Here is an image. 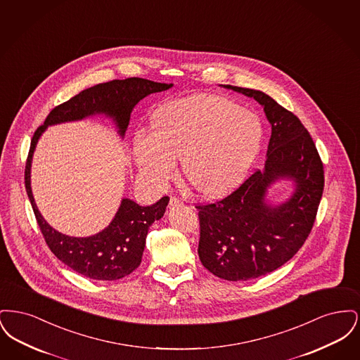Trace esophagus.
<instances>
[{
	"instance_id": "34e87169",
	"label": "esophagus",
	"mask_w": 360,
	"mask_h": 360,
	"mask_svg": "<svg viewBox=\"0 0 360 360\" xmlns=\"http://www.w3.org/2000/svg\"><path fill=\"white\" fill-rule=\"evenodd\" d=\"M182 205V201L178 200L176 197H172L170 198V207H176V206Z\"/></svg>"
}]
</instances>
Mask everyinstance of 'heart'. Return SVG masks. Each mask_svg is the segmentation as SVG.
<instances>
[{
    "instance_id": "heart-1",
    "label": "heart",
    "mask_w": 360,
    "mask_h": 360,
    "mask_svg": "<svg viewBox=\"0 0 360 360\" xmlns=\"http://www.w3.org/2000/svg\"><path fill=\"white\" fill-rule=\"evenodd\" d=\"M154 131L137 129L134 158L143 179L163 188L175 176L176 158L188 182L206 197L236 188L262 148L257 115L221 96L201 94L155 112Z\"/></svg>"
}]
</instances>
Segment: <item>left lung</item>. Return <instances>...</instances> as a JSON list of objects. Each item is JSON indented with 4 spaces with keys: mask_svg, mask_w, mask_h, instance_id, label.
I'll return each mask as SVG.
<instances>
[{
    "mask_svg": "<svg viewBox=\"0 0 360 360\" xmlns=\"http://www.w3.org/2000/svg\"><path fill=\"white\" fill-rule=\"evenodd\" d=\"M254 98L271 125L264 169L214 204L197 206L198 257L206 270L226 281L273 273L297 254L316 220L324 190V167L300 119L260 90L224 85ZM290 180L295 190L281 205H269L268 188Z\"/></svg>",
    "mask_w": 360,
    "mask_h": 360,
    "instance_id": "1",
    "label": "left lung"
}]
</instances>
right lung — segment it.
I'll use <instances>...</instances> for the list:
<instances>
[{"mask_svg":"<svg viewBox=\"0 0 360 360\" xmlns=\"http://www.w3.org/2000/svg\"><path fill=\"white\" fill-rule=\"evenodd\" d=\"M170 87L172 84L143 78L115 79L93 86L53 108L44 124L36 129L25 166L27 194L47 245L55 257L75 273L97 281H116L136 270L141 263L148 229L154 221L163 217L170 200L163 197L153 205L141 206L129 198H122L113 220L101 232L87 238L60 233L44 220L34 204L31 166L39 139L50 125L84 120L96 115L112 119L122 139L136 103L153 93Z\"/></svg>","mask_w":360,"mask_h":360,"instance_id":"obj_1","label":"right lung"}]
</instances>
